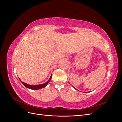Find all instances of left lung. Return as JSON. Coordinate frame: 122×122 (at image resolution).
Returning <instances> with one entry per match:
<instances>
[{
    "instance_id": "1",
    "label": "left lung",
    "mask_w": 122,
    "mask_h": 122,
    "mask_svg": "<svg viewBox=\"0 0 122 122\" xmlns=\"http://www.w3.org/2000/svg\"><path fill=\"white\" fill-rule=\"evenodd\" d=\"M74 88H75V87H74ZM75 90H77V89H76V88H75Z\"/></svg>"
}]
</instances>
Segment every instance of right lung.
<instances>
[{"instance_id":"add662e5","label":"right lung","mask_w":122,"mask_h":122,"mask_svg":"<svg viewBox=\"0 0 122 122\" xmlns=\"http://www.w3.org/2000/svg\"><path fill=\"white\" fill-rule=\"evenodd\" d=\"M51 78H52V75H51L50 78L49 79V80H48L46 82L44 83L43 84H41L36 85V86H33V85L28 84L27 83H24V82L20 80V79L19 78V79L20 80V81L22 82V83L26 87H27L28 88H29V89H31V90H39V89H41V88H42L45 87L47 86V85L48 84V83L50 82V81L51 79Z\"/></svg>"}]
</instances>
